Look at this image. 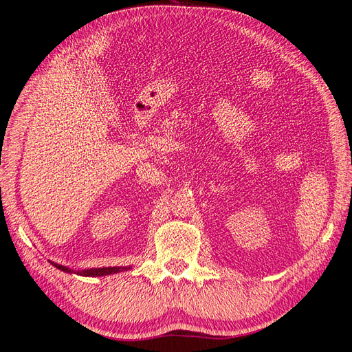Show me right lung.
Segmentation results:
<instances>
[{"mask_svg":"<svg viewBox=\"0 0 352 352\" xmlns=\"http://www.w3.org/2000/svg\"><path fill=\"white\" fill-rule=\"evenodd\" d=\"M53 266L58 267L59 270H64V272L68 274H77V275H82V276H104V275H111V274H119L123 272V270H129L131 266H114V267H92V269H85V270H73L67 266H62L58 263H53L50 262Z\"/></svg>","mask_w":352,"mask_h":352,"instance_id":"add662e5","label":"right lung"}]
</instances>
